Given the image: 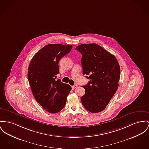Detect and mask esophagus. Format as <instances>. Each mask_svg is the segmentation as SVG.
I'll return each instance as SVG.
<instances>
[{"mask_svg":"<svg viewBox=\"0 0 149 149\" xmlns=\"http://www.w3.org/2000/svg\"><path fill=\"white\" fill-rule=\"evenodd\" d=\"M77 87V84H76V85H74L73 86H72V89H75Z\"/></svg>","mask_w":149,"mask_h":149,"instance_id":"1","label":"esophagus"}]
</instances>
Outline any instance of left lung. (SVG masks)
Here are the masks:
<instances>
[{"instance_id": "left-lung-1", "label": "left lung", "mask_w": 149, "mask_h": 149, "mask_svg": "<svg viewBox=\"0 0 149 149\" xmlns=\"http://www.w3.org/2000/svg\"><path fill=\"white\" fill-rule=\"evenodd\" d=\"M82 55V73L89 83L82 87V105L88 111L98 113L105 109L119 87L120 68L115 56L96 43L81 44L76 47Z\"/></svg>"}]
</instances>
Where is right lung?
I'll use <instances>...</instances> for the list:
<instances>
[{"label": "right lung", "instance_id": "right-lung-1", "mask_svg": "<svg viewBox=\"0 0 149 149\" xmlns=\"http://www.w3.org/2000/svg\"><path fill=\"white\" fill-rule=\"evenodd\" d=\"M72 49L70 45L49 44L36 54L30 61L28 78L34 98L43 109L57 113L64 108L72 89L68 84L56 80L59 61Z\"/></svg>", "mask_w": 149, "mask_h": 149}]
</instances>
